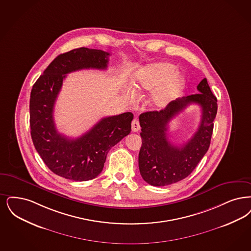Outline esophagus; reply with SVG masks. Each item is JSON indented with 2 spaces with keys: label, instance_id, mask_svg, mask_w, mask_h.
Returning <instances> with one entry per match:
<instances>
[{
  "label": "esophagus",
  "instance_id": "34e87169",
  "mask_svg": "<svg viewBox=\"0 0 251 251\" xmlns=\"http://www.w3.org/2000/svg\"><path fill=\"white\" fill-rule=\"evenodd\" d=\"M140 129L139 121H137V120H133V121H131V130H132V131L136 132V131L140 130Z\"/></svg>",
  "mask_w": 251,
  "mask_h": 251
}]
</instances>
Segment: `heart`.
Returning a JSON list of instances; mask_svg holds the SVG:
<instances>
[{"label":"heart","mask_w":251,"mask_h":251,"mask_svg":"<svg viewBox=\"0 0 251 251\" xmlns=\"http://www.w3.org/2000/svg\"><path fill=\"white\" fill-rule=\"evenodd\" d=\"M185 79L169 63H156L140 71L132 82L135 93L154 90L151 94V104L155 107H165L175 100L183 90Z\"/></svg>","instance_id":"obj_1"}]
</instances>
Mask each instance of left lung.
I'll list each match as a JSON object with an SVG mask.
<instances>
[{
    "instance_id": "1",
    "label": "left lung",
    "mask_w": 251,
    "mask_h": 251,
    "mask_svg": "<svg viewBox=\"0 0 251 251\" xmlns=\"http://www.w3.org/2000/svg\"><path fill=\"white\" fill-rule=\"evenodd\" d=\"M197 90L198 93L173 100L162 110L150 111L139 116L142 128L139 170L143 179L152 186H167L186 178L209 149L218 100L206 78L201 81ZM191 103L201 106L200 128L186 144L175 146L168 141V124Z\"/></svg>"
}]
</instances>
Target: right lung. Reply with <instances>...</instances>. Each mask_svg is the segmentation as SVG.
I'll list each match as a JSON object with an SVG mask.
<instances>
[{
	"label": "right lung",
	"mask_w": 251,
	"mask_h": 251,
	"mask_svg": "<svg viewBox=\"0 0 251 251\" xmlns=\"http://www.w3.org/2000/svg\"><path fill=\"white\" fill-rule=\"evenodd\" d=\"M109 55L87 48L60 54L44 71L30 92V135L35 150L54 174L66 179L95 178L102 171L111 148L130 132L133 119L130 112L103 118L75 139L60 134L55 126L54 105L66 75L90 68L104 70Z\"/></svg>",
	"instance_id": "right-lung-1"
}]
</instances>
